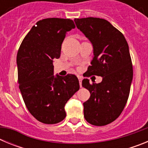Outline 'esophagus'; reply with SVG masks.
Masks as SVG:
<instances>
[{"label": "esophagus", "instance_id": "obj_1", "mask_svg": "<svg viewBox=\"0 0 148 148\" xmlns=\"http://www.w3.org/2000/svg\"><path fill=\"white\" fill-rule=\"evenodd\" d=\"M78 79H79V84H80V87H82V79H81L80 78H78Z\"/></svg>", "mask_w": 148, "mask_h": 148}]
</instances>
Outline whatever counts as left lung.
Segmentation results:
<instances>
[{
	"label": "left lung",
	"instance_id": "8db88e82",
	"mask_svg": "<svg viewBox=\"0 0 148 148\" xmlns=\"http://www.w3.org/2000/svg\"><path fill=\"white\" fill-rule=\"evenodd\" d=\"M74 21L93 47L87 76L102 77L99 84H90L87 78L82 81V86L90 92L83 104L84 116L91 125L104 126L120 116L129 97L133 80L129 47L123 34L107 20L89 17Z\"/></svg>",
	"mask_w": 148,
	"mask_h": 148
}]
</instances>
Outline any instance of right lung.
<instances>
[{"instance_id":"1","label":"right lung","mask_w":148,"mask_h":148,"mask_svg":"<svg viewBox=\"0 0 148 148\" xmlns=\"http://www.w3.org/2000/svg\"><path fill=\"white\" fill-rule=\"evenodd\" d=\"M75 27L70 19L51 18L36 23L23 38L17 55L18 81L29 113L44 124L66 117L64 106L79 90L75 75H53V59L59 58L66 33Z\"/></svg>"}]
</instances>
